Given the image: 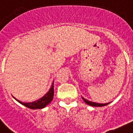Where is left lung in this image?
<instances>
[{
    "instance_id": "obj_1",
    "label": "left lung",
    "mask_w": 133,
    "mask_h": 133,
    "mask_svg": "<svg viewBox=\"0 0 133 133\" xmlns=\"http://www.w3.org/2000/svg\"><path fill=\"white\" fill-rule=\"evenodd\" d=\"M83 100L85 101V103H87V104H89V105L90 106H92V107H103V106H106L109 104V103H106V104H100V103H96V102H91V101H89V100H86V99H85L84 98H83Z\"/></svg>"
}]
</instances>
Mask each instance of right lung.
I'll list each match as a JSON object with an SVG mask.
<instances>
[{"label":"right lung","instance_id":"obj_1","mask_svg":"<svg viewBox=\"0 0 133 133\" xmlns=\"http://www.w3.org/2000/svg\"><path fill=\"white\" fill-rule=\"evenodd\" d=\"M54 96V82L52 83V85L51 88L50 89V90L48 91V92L44 96H43L42 98H41L40 99L36 100V101H34V102H28V103H26V102H22L20 100H18V99L15 98L18 102H20V104H23L26 107L29 108V109H43L46 107V105H48L50 102H51L52 100L53 99Z\"/></svg>","mask_w":133,"mask_h":133}]
</instances>
